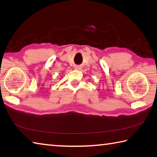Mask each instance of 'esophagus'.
I'll use <instances>...</instances> for the list:
<instances>
[{
    "label": "esophagus",
    "instance_id": "34e87169",
    "mask_svg": "<svg viewBox=\"0 0 157 157\" xmlns=\"http://www.w3.org/2000/svg\"><path fill=\"white\" fill-rule=\"evenodd\" d=\"M75 69H80V67H79V66H75Z\"/></svg>",
    "mask_w": 157,
    "mask_h": 157
}]
</instances>
